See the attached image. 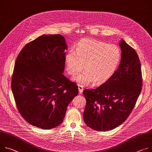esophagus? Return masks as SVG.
Segmentation results:
<instances>
[{"mask_svg": "<svg viewBox=\"0 0 152 152\" xmlns=\"http://www.w3.org/2000/svg\"><path fill=\"white\" fill-rule=\"evenodd\" d=\"M78 88H79V91L80 92V93H82V92H83V90H84V88H83V87H82V86H79L78 85Z\"/></svg>", "mask_w": 152, "mask_h": 152, "instance_id": "34e87169", "label": "esophagus"}]
</instances>
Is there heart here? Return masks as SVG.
Wrapping results in <instances>:
<instances>
[{
  "instance_id": "b5f03b06",
  "label": "heart",
  "mask_w": 152,
  "mask_h": 152,
  "mask_svg": "<svg viewBox=\"0 0 152 152\" xmlns=\"http://www.w3.org/2000/svg\"><path fill=\"white\" fill-rule=\"evenodd\" d=\"M105 45L104 43L93 40H84L79 44L76 50L78 58L73 53H70L66 56L68 68L71 74L80 71L84 66L82 62H85V65L91 72L87 70L75 77L81 84L90 82L93 79L92 75L96 79L99 78L98 80L99 82L105 81L116 70L120 59L119 49L114 45L105 47ZM106 49L107 50H105Z\"/></svg>"
}]
</instances>
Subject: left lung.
<instances>
[{
	"instance_id": "1",
	"label": "left lung",
	"mask_w": 152,
	"mask_h": 152,
	"mask_svg": "<svg viewBox=\"0 0 152 152\" xmlns=\"http://www.w3.org/2000/svg\"><path fill=\"white\" fill-rule=\"evenodd\" d=\"M118 70L104 84L95 89H85L86 106L83 117L86 125L97 131L111 130L130 115L141 93V66L135 50L123 39Z\"/></svg>"
}]
</instances>
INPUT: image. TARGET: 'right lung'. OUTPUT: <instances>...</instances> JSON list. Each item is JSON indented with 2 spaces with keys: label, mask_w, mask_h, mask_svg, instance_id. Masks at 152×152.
Returning <instances> with one entry per match:
<instances>
[{
  "label": "right lung",
  "mask_w": 152,
  "mask_h": 152,
  "mask_svg": "<svg viewBox=\"0 0 152 152\" xmlns=\"http://www.w3.org/2000/svg\"><path fill=\"white\" fill-rule=\"evenodd\" d=\"M67 45L61 34H43L18 56L11 88L18 108L31 125L44 130L62 122L78 87L64 75Z\"/></svg>",
  "instance_id": "1"
}]
</instances>
